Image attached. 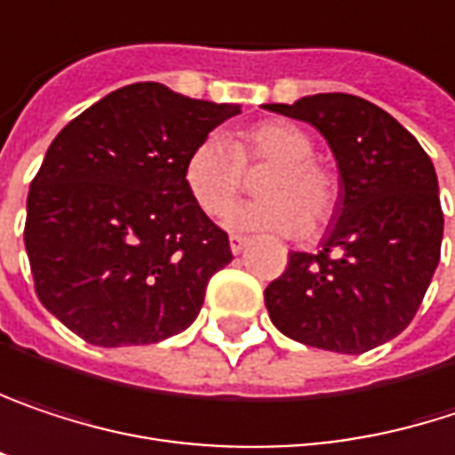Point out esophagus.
<instances>
[{"label": "esophagus", "mask_w": 455, "mask_h": 455, "mask_svg": "<svg viewBox=\"0 0 455 455\" xmlns=\"http://www.w3.org/2000/svg\"><path fill=\"white\" fill-rule=\"evenodd\" d=\"M249 243H251V238H249V235H238V233H235V235H230V249H233V254H241Z\"/></svg>", "instance_id": "obj_1"}]
</instances>
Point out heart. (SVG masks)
<instances>
[{
	"label": "heart",
	"mask_w": 455,
	"mask_h": 455,
	"mask_svg": "<svg viewBox=\"0 0 455 455\" xmlns=\"http://www.w3.org/2000/svg\"><path fill=\"white\" fill-rule=\"evenodd\" d=\"M269 167L259 183L261 201L235 209L228 225L235 230L301 235L324 228L340 201L338 175L314 159V139L291 120H264L233 143L206 136L183 164L188 196L209 217H225L243 194V170Z\"/></svg>",
	"instance_id": "heart-1"
}]
</instances>
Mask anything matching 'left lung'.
Listing matches in <instances>:
<instances>
[{"instance_id":"obj_1","label":"left lung","mask_w":455,"mask_h":455,"mask_svg":"<svg viewBox=\"0 0 455 455\" xmlns=\"http://www.w3.org/2000/svg\"><path fill=\"white\" fill-rule=\"evenodd\" d=\"M267 109L314 125L335 154L340 204L319 254H288L264 291L272 324L312 348L364 354L403 332L440 261L437 175L419 141L351 93Z\"/></svg>"}]
</instances>
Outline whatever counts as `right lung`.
I'll return each instance as SVG.
<instances>
[{"instance_id":"right-lung-1","label":"right lung","mask_w":455,"mask_h":455,"mask_svg":"<svg viewBox=\"0 0 455 455\" xmlns=\"http://www.w3.org/2000/svg\"><path fill=\"white\" fill-rule=\"evenodd\" d=\"M238 112L151 81L123 85L46 148L23 233L33 288L85 343H159L196 319L233 251L188 196L183 164Z\"/></svg>"}]
</instances>
